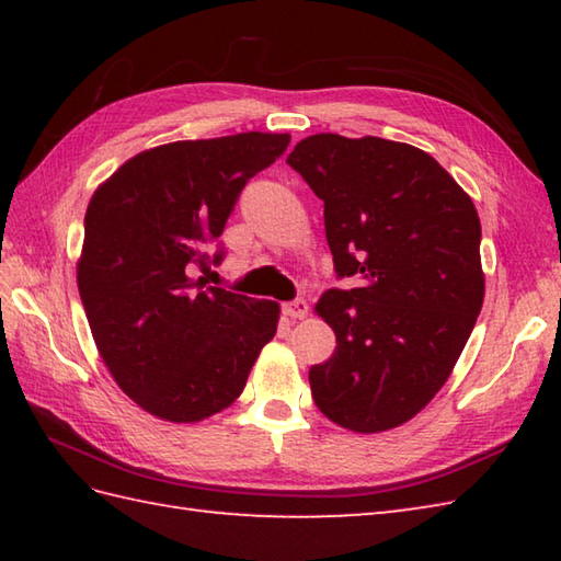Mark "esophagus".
Listing matches in <instances>:
<instances>
[{
    "instance_id": "esophagus-1",
    "label": "esophagus",
    "mask_w": 561,
    "mask_h": 561,
    "mask_svg": "<svg viewBox=\"0 0 561 561\" xmlns=\"http://www.w3.org/2000/svg\"><path fill=\"white\" fill-rule=\"evenodd\" d=\"M282 313L291 320H301L308 316V304L304 299H294V301L282 306Z\"/></svg>"
}]
</instances>
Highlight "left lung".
<instances>
[{"instance_id": "obj_1", "label": "left lung", "mask_w": 561, "mask_h": 561, "mask_svg": "<svg viewBox=\"0 0 561 561\" xmlns=\"http://www.w3.org/2000/svg\"><path fill=\"white\" fill-rule=\"evenodd\" d=\"M287 163L323 199L337 277L359 279L316 304L337 347L308 371L313 400L350 432L400 426L446 383L480 316L478 209L402 141L313 135Z\"/></svg>"}]
</instances>
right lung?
I'll return each mask as SVG.
<instances>
[{
	"mask_svg": "<svg viewBox=\"0 0 561 561\" xmlns=\"http://www.w3.org/2000/svg\"><path fill=\"white\" fill-rule=\"evenodd\" d=\"M289 135L171 141L123 163L83 219L77 265L91 335L115 383L141 410L190 424L229 408L274 337L279 306L193 279L245 183Z\"/></svg>",
	"mask_w": 561,
	"mask_h": 561,
	"instance_id": "right-lung-1",
	"label": "right lung"
}]
</instances>
